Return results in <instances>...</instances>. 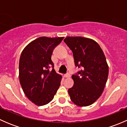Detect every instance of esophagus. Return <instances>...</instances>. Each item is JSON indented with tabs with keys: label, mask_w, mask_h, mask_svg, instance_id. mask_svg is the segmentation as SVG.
I'll use <instances>...</instances> for the list:
<instances>
[{
	"label": "esophagus",
	"mask_w": 127,
	"mask_h": 127,
	"mask_svg": "<svg viewBox=\"0 0 127 127\" xmlns=\"http://www.w3.org/2000/svg\"><path fill=\"white\" fill-rule=\"evenodd\" d=\"M64 77L66 78H69L70 77H71V75H70L69 74H64Z\"/></svg>",
	"instance_id": "esophagus-1"
}]
</instances>
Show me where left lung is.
<instances>
[{"label": "left lung", "instance_id": "left-lung-1", "mask_svg": "<svg viewBox=\"0 0 127 127\" xmlns=\"http://www.w3.org/2000/svg\"><path fill=\"white\" fill-rule=\"evenodd\" d=\"M64 41L72 52L75 66L82 68L72 76L74 85L68 90L70 98L77 106H90L100 97L107 82L109 67L106 57L93 39L67 37Z\"/></svg>", "mask_w": 127, "mask_h": 127}]
</instances>
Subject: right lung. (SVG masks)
Returning <instances> with one entry per match:
<instances>
[{
	"label": "right lung",
	"instance_id": "add662e5",
	"mask_svg": "<svg viewBox=\"0 0 127 127\" xmlns=\"http://www.w3.org/2000/svg\"><path fill=\"white\" fill-rule=\"evenodd\" d=\"M61 37H40L23 50L19 63V79L27 98L37 106L49 103L60 86L62 76L53 68L52 55ZM52 65L53 69L50 71Z\"/></svg>",
	"mask_w": 127,
	"mask_h": 127
}]
</instances>
